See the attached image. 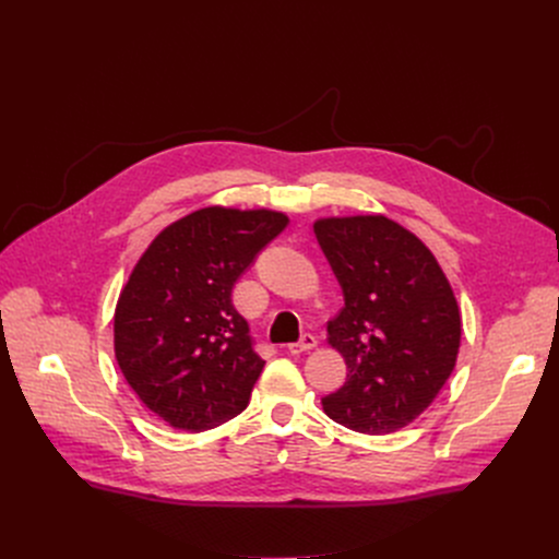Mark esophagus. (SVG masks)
Masks as SVG:
<instances>
[{"label": "esophagus", "mask_w": 559, "mask_h": 559, "mask_svg": "<svg viewBox=\"0 0 559 559\" xmlns=\"http://www.w3.org/2000/svg\"><path fill=\"white\" fill-rule=\"evenodd\" d=\"M318 345V341H316V336H311V334H305L298 343H292V345H287V352L292 354V356H298V354H305V352H309V349H313Z\"/></svg>", "instance_id": "34e87169"}]
</instances>
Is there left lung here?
Here are the masks:
<instances>
[{"mask_svg": "<svg viewBox=\"0 0 559 559\" xmlns=\"http://www.w3.org/2000/svg\"><path fill=\"white\" fill-rule=\"evenodd\" d=\"M313 231L345 296L328 343L347 382L323 397L338 425L384 436L414 423L449 380L460 309L431 250L382 214L318 218Z\"/></svg>", "mask_w": 559, "mask_h": 559, "instance_id": "8db88e82", "label": "left lung"}]
</instances>
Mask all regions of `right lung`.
I'll use <instances>...</instances> for the list:
<instances>
[{
  "label": "right lung",
  "mask_w": 559,
  "mask_h": 559,
  "mask_svg": "<svg viewBox=\"0 0 559 559\" xmlns=\"http://www.w3.org/2000/svg\"><path fill=\"white\" fill-rule=\"evenodd\" d=\"M289 218L201 207L170 223L136 261L115 309V358L139 401L181 431L241 414L265 360L231 287Z\"/></svg>",
  "instance_id": "obj_1"
}]
</instances>
